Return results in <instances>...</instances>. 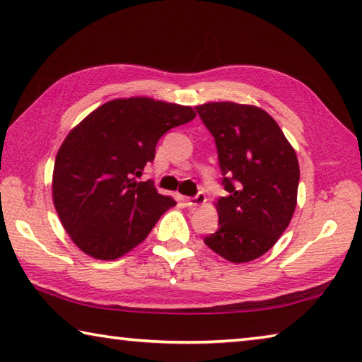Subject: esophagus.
Wrapping results in <instances>:
<instances>
[{"instance_id":"1","label":"esophagus","mask_w":362,"mask_h":362,"mask_svg":"<svg viewBox=\"0 0 362 362\" xmlns=\"http://www.w3.org/2000/svg\"><path fill=\"white\" fill-rule=\"evenodd\" d=\"M204 203H206V194L204 193H198L194 196V198L185 199V204H187V207H189V209H194V207L203 206Z\"/></svg>"}]
</instances>
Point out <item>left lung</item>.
Instances as JSON below:
<instances>
[{"instance_id": "left-lung-1", "label": "left lung", "mask_w": 362, "mask_h": 362, "mask_svg": "<svg viewBox=\"0 0 362 362\" xmlns=\"http://www.w3.org/2000/svg\"><path fill=\"white\" fill-rule=\"evenodd\" d=\"M216 139L223 187L218 230L207 247L233 263L255 260L289 226L297 206L300 168L296 150L265 110L235 102L196 107Z\"/></svg>"}]
</instances>
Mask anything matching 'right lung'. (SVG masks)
<instances>
[{"label": "right lung", "mask_w": 362, "mask_h": 362, "mask_svg": "<svg viewBox=\"0 0 362 362\" xmlns=\"http://www.w3.org/2000/svg\"><path fill=\"white\" fill-rule=\"evenodd\" d=\"M192 107L151 97L103 103L69 132L52 173L60 223L84 254L115 260L139 246L175 201L137 182L158 140L194 119Z\"/></svg>", "instance_id": "1"}]
</instances>
